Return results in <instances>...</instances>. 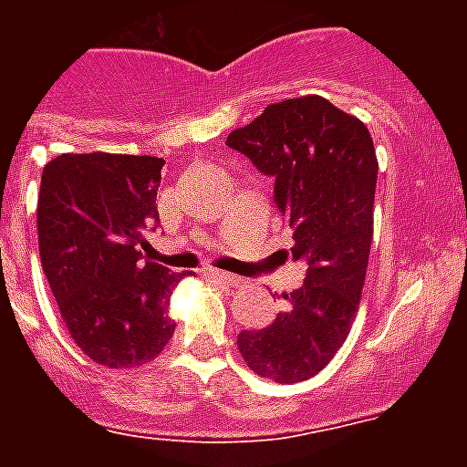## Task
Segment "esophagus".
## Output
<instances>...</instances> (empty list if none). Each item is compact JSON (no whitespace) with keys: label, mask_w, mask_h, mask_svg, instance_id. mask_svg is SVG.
Listing matches in <instances>:
<instances>
[{"label":"esophagus","mask_w":467,"mask_h":467,"mask_svg":"<svg viewBox=\"0 0 467 467\" xmlns=\"http://www.w3.org/2000/svg\"><path fill=\"white\" fill-rule=\"evenodd\" d=\"M205 276L213 278V281H218V284H223V285H230V288H233V285L244 284V278L234 276V274H227V271H208Z\"/></svg>","instance_id":"1"}]
</instances>
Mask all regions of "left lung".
<instances>
[{"label":"left lung","instance_id":"left-lung-1","mask_svg":"<svg viewBox=\"0 0 467 467\" xmlns=\"http://www.w3.org/2000/svg\"><path fill=\"white\" fill-rule=\"evenodd\" d=\"M225 145L274 179V201L293 227V259L306 284L237 348L259 378L300 383L317 376L347 341L368 269L378 160L361 120L322 97L271 104Z\"/></svg>","mask_w":467,"mask_h":467}]
</instances>
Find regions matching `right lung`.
<instances>
[{
  "mask_svg": "<svg viewBox=\"0 0 467 467\" xmlns=\"http://www.w3.org/2000/svg\"><path fill=\"white\" fill-rule=\"evenodd\" d=\"M164 160L60 155L43 167L38 249L69 337L91 361L135 368L174 334L169 298L186 274L142 262L145 230L160 220Z\"/></svg>",
  "mask_w": 467,
  "mask_h": 467,
  "instance_id": "obj_1",
  "label": "right lung"
}]
</instances>
